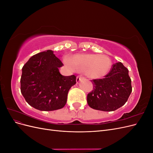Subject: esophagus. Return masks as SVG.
I'll return each instance as SVG.
<instances>
[{"instance_id":"34e87169","label":"esophagus","mask_w":153,"mask_h":153,"mask_svg":"<svg viewBox=\"0 0 153 153\" xmlns=\"http://www.w3.org/2000/svg\"><path fill=\"white\" fill-rule=\"evenodd\" d=\"M84 79H85V78H84V76H78L77 78H76V82H77V83H78V82H79L80 81H81L82 80H84Z\"/></svg>"}]
</instances>
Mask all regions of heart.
<instances>
[{
	"label": "heart",
	"mask_w": 153,
	"mask_h": 153,
	"mask_svg": "<svg viewBox=\"0 0 153 153\" xmlns=\"http://www.w3.org/2000/svg\"><path fill=\"white\" fill-rule=\"evenodd\" d=\"M66 63L79 71H84L91 78L96 79L105 76L112 66L111 60L104 54L77 53L72 56Z\"/></svg>",
	"instance_id": "1"
}]
</instances>
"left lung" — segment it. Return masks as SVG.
<instances>
[{
  "mask_svg": "<svg viewBox=\"0 0 153 153\" xmlns=\"http://www.w3.org/2000/svg\"><path fill=\"white\" fill-rule=\"evenodd\" d=\"M93 90L87 94L91 108L105 112L114 111L128 101L132 91L128 69L119 62L112 65L110 72L101 79L91 80Z\"/></svg>",
  "mask_w": 153,
  "mask_h": 153,
  "instance_id": "8db88e82",
  "label": "left lung"
}]
</instances>
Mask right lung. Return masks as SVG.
<instances>
[{
	"mask_svg": "<svg viewBox=\"0 0 153 153\" xmlns=\"http://www.w3.org/2000/svg\"><path fill=\"white\" fill-rule=\"evenodd\" d=\"M62 66L53 51L48 50L33 55L23 66L20 90L32 107L52 111L65 106L68 91L76 84V77L62 75L59 68Z\"/></svg>",
	"mask_w": 153,
	"mask_h": 153,
	"instance_id": "right-lung-1",
	"label": "right lung"
}]
</instances>
